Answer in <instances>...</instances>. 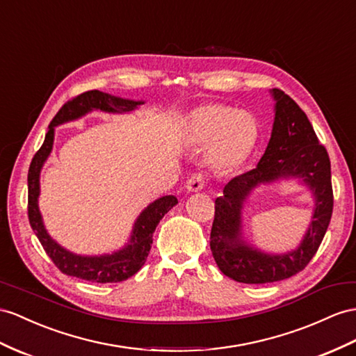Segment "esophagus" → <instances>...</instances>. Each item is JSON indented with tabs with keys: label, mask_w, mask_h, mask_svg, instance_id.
<instances>
[{
	"label": "esophagus",
	"mask_w": 356,
	"mask_h": 356,
	"mask_svg": "<svg viewBox=\"0 0 356 356\" xmlns=\"http://www.w3.org/2000/svg\"><path fill=\"white\" fill-rule=\"evenodd\" d=\"M206 184V176L203 172H195V175L191 176L186 181V188L189 193H198V191H202L204 188Z\"/></svg>",
	"instance_id": "1"
}]
</instances>
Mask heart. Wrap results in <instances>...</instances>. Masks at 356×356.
Instances as JSON below:
<instances>
[{"label": "heart", "mask_w": 356, "mask_h": 356, "mask_svg": "<svg viewBox=\"0 0 356 356\" xmlns=\"http://www.w3.org/2000/svg\"><path fill=\"white\" fill-rule=\"evenodd\" d=\"M189 140L206 147L216 167H229L242 161L256 143V123L243 111L225 105H207L195 109L189 118Z\"/></svg>", "instance_id": "b5f03b06"}]
</instances>
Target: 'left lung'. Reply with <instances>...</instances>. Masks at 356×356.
Returning <instances> with one entry per match:
<instances>
[{
  "mask_svg": "<svg viewBox=\"0 0 356 356\" xmlns=\"http://www.w3.org/2000/svg\"><path fill=\"white\" fill-rule=\"evenodd\" d=\"M275 118L268 147L257 167L232 179L215 200L211 250L224 275L245 284H265L296 275L314 257L331 221L334 195L331 162L318 143L307 114L280 88L270 90ZM298 177L312 189L315 211L309 230L296 250L268 254L241 239V207L259 184Z\"/></svg>",
  "mask_w": 356,
  "mask_h": 356,
  "instance_id": "1",
  "label": "left lung"
}]
</instances>
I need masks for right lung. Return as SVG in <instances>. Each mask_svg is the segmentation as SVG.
Instances as JSON below:
<instances>
[{"instance_id": "1", "label": "right lung", "mask_w": 356, "mask_h": 356, "mask_svg": "<svg viewBox=\"0 0 356 356\" xmlns=\"http://www.w3.org/2000/svg\"><path fill=\"white\" fill-rule=\"evenodd\" d=\"M143 100H131L115 97L99 90L86 91V93L74 97L60 108V111L49 123L48 132L44 135L42 147L34 154L29 170V220L31 229L40 241L43 250L47 251L49 259L56 266L66 275L87 280L91 282H118L131 278L138 272L149 256L153 243V233L162 216L172 206L177 204L175 195H165L154 200L136 218L131 239L122 250L104 256H79L63 248L48 234L43 225L42 215L39 211V194H40V171L44 161L48 159L54 144V132L56 126L66 122L76 120L93 109H100L105 113H131L143 105Z\"/></svg>"}]
</instances>
